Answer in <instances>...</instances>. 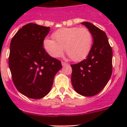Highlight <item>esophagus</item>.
Here are the masks:
<instances>
[{
    "label": "esophagus",
    "mask_w": 127,
    "mask_h": 127,
    "mask_svg": "<svg viewBox=\"0 0 127 127\" xmlns=\"http://www.w3.org/2000/svg\"><path fill=\"white\" fill-rule=\"evenodd\" d=\"M62 66H65V65H67L68 64L66 62H62Z\"/></svg>",
    "instance_id": "34e87169"
}]
</instances>
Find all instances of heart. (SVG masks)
Masks as SVG:
<instances>
[{"mask_svg":"<svg viewBox=\"0 0 127 127\" xmlns=\"http://www.w3.org/2000/svg\"><path fill=\"white\" fill-rule=\"evenodd\" d=\"M52 36L54 40L44 41V47L54 58L60 57L65 48L72 60L80 61L87 57L92 47V34L86 27L63 28L54 32Z\"/></svg>","mask_w":127,"mask_h":127,"instance_id":"heart-1","label":"heart"}]
</instances>
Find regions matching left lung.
<instances>
[{
    "label": "left lung",
    "instance_id": "left-lung-1",
    "mask_svg": "<svg viewBox=\"0 0 127 127\" xmlns=\"http://www.w3.org/2000/svg\"><path fill=\"white\" fill-rule=\"evenodd\" d=\"M92 34L94 44L86 59L70 65L72 85L86 97L97 95L107 85L113 71V51L105 32L89 22H82Z\"/></svg>",
    "mask_w": 127,
    "mask_h": 127
}]
</instances>
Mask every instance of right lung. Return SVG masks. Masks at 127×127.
<instances>
[{
    "instance_id": "obj_1",
    "label": "right lung",
    "mask_w": 127,
    "mask_h": 127,
    "mask_svg": "<svg viewBox=\"0 0 127 127\" xmlns=\"http://www.w3.org/2000/svg\"><path fill=\"white\" fill-rule=\"evenodd\" d=\"M50 27L29 23L18 31L10 44L9 66L14 86L30 98H41L51 90L61 62L43 48Z\"/></svg>"
}]
</instances>
